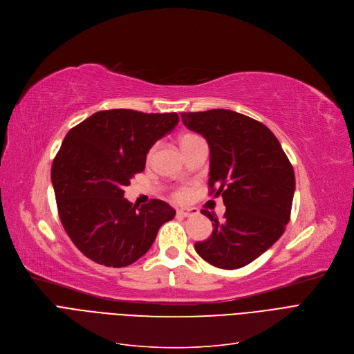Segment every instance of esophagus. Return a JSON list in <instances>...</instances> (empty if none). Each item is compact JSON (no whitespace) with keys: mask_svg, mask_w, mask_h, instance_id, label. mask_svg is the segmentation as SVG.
I'll return each mask as SVG.
<instances>
[{"mask_svg":"<svg viewBox=\"0 0 354 354\" xmlns=\"http://www.w3.org/2000/svg\"><path fill=\"white\" fill-rule=\"evenodd\" d=\"M197 213L198 212L194 207H181V209L177 210V214H180L183 217H192V216H196Z\"/></svg>","mask_w":354,"mask_h":354,"instance_id":"esophagus-1","label":"esophagus"}]
</instances>
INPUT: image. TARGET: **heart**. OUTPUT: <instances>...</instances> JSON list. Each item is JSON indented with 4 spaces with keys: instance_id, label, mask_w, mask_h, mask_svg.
Segmentation results:
<instances>
[{
    "instance_id": "heart-1",
    "label": "heart",
    "mask_w": 354,
    "mask_h": 354,
    "mask_svg": "<svg viewBox=\"0 0 354 354\" xmlns=\"http://www.w3.org/2000/svg\"><path fill=\"white\" fill-rule=\"evenodd\" d=\"M192 137H194V136H190V133H186V136H183V137H181L180 144H181L183 141H186V140L192 138ZM176 197H177V198H186V197H187V190H186V189H180V190H177V192H176Z\"/></svg>"
}]
</instances>
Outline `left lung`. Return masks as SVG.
<instances>
[{
	"instance_id": "1",
	"label": "left lung",
	"mask_w": 354,
	"mask_h": 354,
	"mask_svg": "<svg viewBox=\"0 0 354 354\" xmlns=\"http://www.w3.org/2000/svg\"><path fill=\"white\" fill-rule=\"evenodd\" d=\"M181 121L210 149V194L222 196L225 218L213 222L197 254L213 266L238 269L271 248L290 222L295 176L277 137L263 124L227 111L183 112ZM217 187V189L214 187Z\"/></svg>"
}]
</instances>
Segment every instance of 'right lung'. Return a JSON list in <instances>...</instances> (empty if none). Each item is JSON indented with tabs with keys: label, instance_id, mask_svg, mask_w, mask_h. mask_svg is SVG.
I'll use <instances>...</instances> for the list:
<instances>
[{
	"label": "right lung",
	"instance_id": "obj_1",
	"mask_svg": "<svg viewBox=\"0 0 354 354\" xmlns=\"http://www.w3.org/2000/svg\"><path fill=\"white\" fill-rule=\"evenodd\" d=\"M178 120L176 112L111 109L67 132L52 165V184L62 225L86 258L128 266L147 254L158 229L176 216L162 200L132 205L124 187L144 171L149 148Z\"/></svg>",
	"mask_w": 354,
	"mask_h": 354
}]
</instances>
